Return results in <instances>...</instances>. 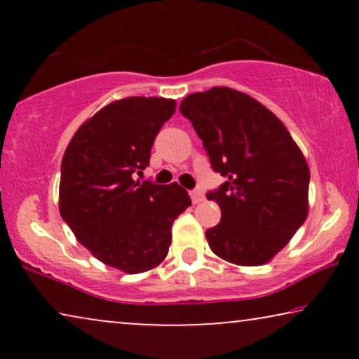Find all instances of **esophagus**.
Instances as JSON below:
<instances>
[{
    "mask_svg": "<svg viewBox=\"0 0 359 359\" xmlns=\"http://www.w3.org/2000/svg\"><path fill=\"white\" fill-rule=\"evenodd\" d=\"M191 201H193V204H199V203H203V201H204V194H203V191H199V189L191 191Z\"/></svg>",
    "mask_w": 359,
    "mask_h": 359,
    "instance_id": "34e87169",
    "label": "esophagus"
}]
</instances>
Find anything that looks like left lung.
<instances>
[{"label":"left lung","instance_id":"obj_1","mask_svg":"<svg viewBox=\"0 0 359 359\" xmlns=\"http://www.w3.org/2000/svg\"><path fill=\"white\" fill-rule=\"evenodd\" d=\"M180 111L227 178L208 193L222 212L205 230L210 250L240 266L271 262L307 219L311 171L301 149L268 107L232 88L193 93Z\"/></svg>","mask_w":359,"mask_h":359}]
</instances>
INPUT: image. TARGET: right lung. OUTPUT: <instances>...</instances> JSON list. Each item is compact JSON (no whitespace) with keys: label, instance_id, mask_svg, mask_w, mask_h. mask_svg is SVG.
<instances>
[{"label":"right lung","instance_id":"add662e5","mask_svg":"<svg viewBox=\"0 0 359 359\" xmlns=\"http://www.w3.org/2000/svg\"><path fill=\"white\" fill-rule=\"evenodd\" d=\"M175 109V100L165 97L114 101L75 132L63 154L62 219L93 257L124 273H144L163 262L171 225L191 205L180 184L135 181Z\"/></svg>","mask_w":359,"mask_h":359}]
</instances>
